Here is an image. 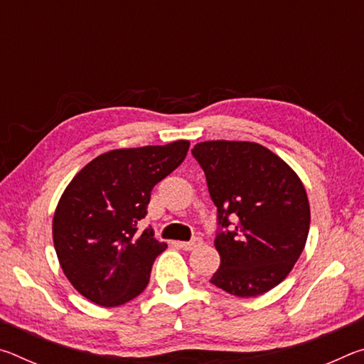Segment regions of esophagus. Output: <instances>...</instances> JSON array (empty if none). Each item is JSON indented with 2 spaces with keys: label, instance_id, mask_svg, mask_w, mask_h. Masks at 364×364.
Masks as SVG:
<instances>
[{
  "label": "esophagus",
  "instance_id": "34e87169",
  "mask_svg": "<svg viewBox=\"0 0 364 364\" xmlns=\"http://www.w3.org/2000/svg\"><path fill=\"white\" fill-rule=\"evenodd\" d=\"M200 244H202V239L200 237H194V239H191V241H188V242H180V241L175 242L176 247L184 249V250H194V249L199 247Z\"/></svg>",
  "mask_w": 364,
  "mask_h": 364
}]
</instances>
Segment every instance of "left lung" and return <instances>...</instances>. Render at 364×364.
I'll return each mask as SVG.
<instances>
[{
  "label": "left lung",
  "instance_id": "obj_1",
  "mask_svg": "<svg viewBox=\"0 0 364 364\" xmlns=\"http://www.w3.org/2000/svg\"><path fill=\"white\" fill-rule=\"evenodd\" d=\"M193 157L217 207L221 263L213 286L236 297L268 292L291 273L310 230L305 188L284 160L247 141H205Z\"/></svg>",
  "mask_w": 364,
  "mask_h": 364
}]
</instances>
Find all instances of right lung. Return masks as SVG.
<instances>
[{
    "mask_svg": "<svg viewBox=\"0 0 364 364\" xmlns=\"http://www.w3.org/2000/svg\"><path fill=\"white\" fill-rule=\"evenodd\" d=\"M189 149V141L101 154L60 197L53 220L54 249L67 279L101 306L133 300L149 284L152 263L167 249L152 228L138 232L151 193Z\"/></svg>",
    "mask_w": 364,
    "mask_h": 364,
    "instance_id": "obj_1",
    "label": "right lung"
}]
</instances>
